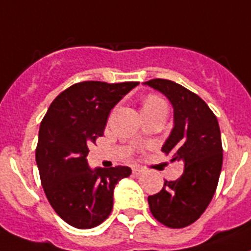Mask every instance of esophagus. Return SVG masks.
I'll use <instances>...</instances> for the list:
<instances>
[{"mask_svg":"<svg viewBox=\"0 0 251 251\" xmlns=\"http://www.w3.org/2000/svg\"><path fill=\"white\" fill-rule=\"evenodd\" d=\"M143 173V170L141 168H133V174L134 175H141Z\"/></svg>","mask_w":251,"mask_h":251,"instance_id":"34e87169","label":"esophagus"}]
</instances>
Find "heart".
Masks as SVG:
<instances>
[{
    "instance_id": "1",
    "label": "heart",
    "mask_w": 251,
    "mask_h": 251,
    "mask_svg": "<svg viewBox=\"0 0 251 251\" xmlns=\"http://www.w3.org/2000/svg\"><path fill=\"white\" fill-rule=\"evenodd\" d=\"M164 104V101H162L160 98H157V96H149V98H146V100L143 101V108H151V106H157V105H162Z\"/></svg>"
}]
</instances>
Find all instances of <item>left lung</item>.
<instances>
[{
  "instance_id": "obj_1",
  "label": "left lung",
  "mask_w": 251,
  "mask_h": 251,
  "mask_svg": "<svg viewBox=\"0 0 251 251\" xmlns=\"http://www.w3.org/2000/svg\"><path fill=\"white\" fill-rule=\"evenodd\" d=\"M143 85L170 101L174 126L161 151L171 153V161L184 162L179 179L166 180L149 197L150 211L165 226L183 228L202 216L217 188L224 158L220 126L208 105L179 83L155 78Z\"/></svg>"
}]
</instances>
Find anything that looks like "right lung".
<instances>
[{
  "mask_svg": "<svg viewBox=\"0 0 251 251\" xmlns=\"http://www.w3.org/2000/svg\"><path fill=\"white\" fill-rule=\"evenodd\" d=\"M140 82L85 81L59 94L39 128L36 165L55 213L76 228H93L113 209L118 181L130 168L91 169L89 146L101 137L110 110Z\"/></svg>",
  "mask_w": 251,
  "mask_h": 251,
  "instance_id": "right-lung-1",
  "label": "right lung"
}]
</instances>
